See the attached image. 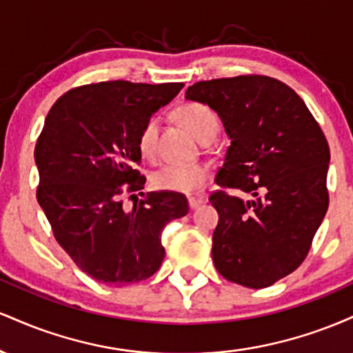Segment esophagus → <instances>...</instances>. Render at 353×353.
Wrapping results in <instances>:
<instances>
[{"label": "esophagus", "mask_w": 353, "mask_h": 353, "mask_svg": "<svg viewBox=\"0 0 353 353\" xmlns=\"http://www.w3.org/2000/svg\"><path fill=\"white\" fill-rule=\"evenodd\" d=\"M204 204V197H189V208L190 209H197Z\"/></svg>", "instance_id": "34e87169"}]
</instances>
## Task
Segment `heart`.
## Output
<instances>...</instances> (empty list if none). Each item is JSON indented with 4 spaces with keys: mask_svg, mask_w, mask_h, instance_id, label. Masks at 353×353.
Wrapping results in <instances>:
<instances>
[{
    "mask_svg": "<svg viewBox=\"0 0 353 353\" xmlns=\"http://www.w3.org/2000/svg\"><path fill=\"white\" fill-rule=\"evenodd\" d=\"M177 117L197 139L208 134H216L219 128L217 114L202 103H185L177 109ZM157 131L159 121L149 117L137 134V148L145 159H154L157 154ZM209 168L204 164H179L171 163L161 165L152 172L151 184L157 190L190 194L204 184Z\"/></svg>",
    "mask_w": 353,
    "mask_h": 353,
    "instance_id": "1",
    "label": "heart"
}]
</instances>
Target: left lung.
<instances>
[{
  "mask_svg": "<svg viewBox=\"0 0 353 353\" xmlns=\"http://www.w3.org/2000/svg\"><path fill=\"white\" fill-rule=\"evenodd\" d=\"M185 99L217 112L230 139L221 190L209 197L219 212L214 265L239 285H272L302 264L329 208L325 136L301 96L269 76L199 81Z\"/></svg>",
  "mask_w": 353,
  "mask_h": 353,
  "instance_id": "obj_1",
  "label": "left lung"
}]
</instances>
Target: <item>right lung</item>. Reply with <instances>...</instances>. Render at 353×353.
Here are the masks:
<instances>
[{"instance_id":"1","label":"right lung","mask_w":353,"mask_h":353,"mask_svg":"<svg viewBox=\"0 0 353 353\" xmlns=\"http://www.w3.org/2000/svg\"><path fill=\"white\" fill-rule=\"evenodd\" d=\"M182 88L106 81L71 89L48 112L34 149L36 197L58 244L98 282L123 287L156 274L163 229L189 212L185 196L168 190L145 194L131 210L121 201L125 189H144L141 128Z\"/></svg>"}]
</instances>
